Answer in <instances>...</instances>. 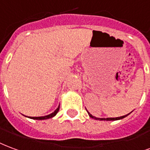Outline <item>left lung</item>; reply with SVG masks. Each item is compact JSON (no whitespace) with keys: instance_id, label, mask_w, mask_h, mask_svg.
I'll return each mask as SVG.
<instances>
[{"instance_id":"1","label":"left lung","mask_w":150,"mask_h":150,"mask_svg":"<svg viewBox=\"0 0 150 150\" xmlns=\"http://www.w3.org/2000/svg\"><path fill=\"white\" fill-rule=\"evenodd\" d=\"M88 112V111H87ZM88 116L90 117H92V118H94L96 119V120H100V121H117V120H121V119L124 118V117H127L128 115H129V114H126V115L125 116H121V117H108V118H98V117H93V116L92 115V114H90L89 112H88Z\"/></svg>"}]
</instances>
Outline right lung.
<instances>
[{"label":"right lung","mask_w":150,"mask_h":150,"mask_svg":"<svg viewBox=\"0 0 150 150\" xmlns=\"http://www.w3.org/2000/svg\"><path fill=\"white\" fill-rule=\"evenodd\" d=\"M59 109H60V105H59V106L57 107V109L54 112H52V113H50L49 115L44 116V117H29V118L34 119V120H46V119L51 118V117H53L54 116H56V114L58 112Z\"/></svg>","instance_id":"1"}]
</instances>
